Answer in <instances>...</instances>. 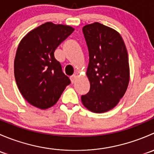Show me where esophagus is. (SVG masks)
<instances>
[{
    "instance_id": "esophagus-1",
    "label": "esophagus",
    "mask_w": 154,
    "mask_h": 154,
    "mask_svg": "<svg viewBox=\"0 0 154 154\" xmlns=\"http://www.w3.org/2000/svg\"><path fill=\"white\" fill-rule=\"evenodd\" d=\"M70 79H71V83H74V82H75V80H76V76L75 75H72L71 77H70Z\"/></svg>"
}]
</instances>
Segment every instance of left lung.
I'll return each mask as SVG.
<instances>
[{
  "mask_svg": "<svg viewBox=\"0 0 154 154\" xmlns=\"http://www.w3.org/2000/svg\"><path fill=\"white\" fill-rule=\"evenodd\" d=\"M83 32L89 54L90 90L81 96L82 103L93 112H105L118 104L128 86L127 48L117 31L98 22L84 26Z\"/></svg>",
  "mask_w": 154,
  "mask_h": 154,
  "instance_id": "1",
  "label": "left lung"
}]
</instances>
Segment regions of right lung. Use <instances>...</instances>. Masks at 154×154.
<instances>
[{"label": "right lung", "mask_w": 154, "mask_h": 154, "mask_svg": "<svg viewBox=\"0 0 154 154\" xmlns=\"http://www.w3.org/2000/svg\"><path fill=\"white\" fill-rule=\"evenodd\" d=\"M74 29L47 22L32 29L21 39L14 61V74L20 92L37 108L54 106L71 83L64 74L54 51Z\"/></svg>", "instance_id": "1"}]
</instances>
